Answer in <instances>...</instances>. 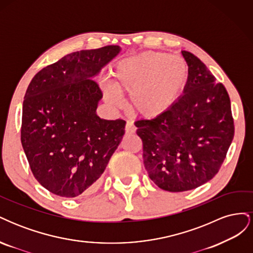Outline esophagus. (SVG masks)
Returning a JSON list of instances; mask_svg holds the SVG:
<instances>
[{
    "instance_id": "obj_1",
    "label": "esophagus",
    "mask_w": 253,
    "mask_h": 253,
    "mask_svg": "<svg viewBox=\"0 0 253 253\" xmlns=\"http://www.w3.org/2000/svg\"><path fill=\"white\" fill-rule=\"evenodd\" d=\"M136 131V126L132 121H127L126 126V134H133Z\"/></svg>"
}]
</instances>
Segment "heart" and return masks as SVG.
Listing matches in <instances>:
<instances>
[{
    "label": "heart",
    "instance_id": "heart-1",
    "mask_svg": "<svg viewBox=\"0 0 253 253\" xmlns=\"http://www.w3.org/2000/svg\"><path fill=\"white\" fill-rule=\"evenodd\" d=\"M188 82V67L180 58L145 51L118 61L112 73V85L105 84L103 90L113 104L118 102L121 95L131 94V111L153 119L173 108Z\"/></svg>",
    "mask_w": 253,
    "mask_h": 253
}]
</instances>
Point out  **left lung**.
Instances as JSON below:
<instances>
[{"instance_id": "obj_1", "label": "left lung", "mask_w": 253, "mask_h": 253, "mask_svg": "<svg viewBox=\"0 0 253 253\" xmlns=\"http://www.w3.org/2000/svg\"><path fill=\"white\" fill-rule=\"evenodd\" d=\"M181 53L189 72L183 95L162 116L135 122L149 177L169 192L192 190L212 179L234 136L225 86L193 53Z\"/></svg>"}]
</instances>
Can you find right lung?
Here are the masks:
<instances>
[{
    "instance_id": "obj_1",
    "label": "right lung",
    "mask_w": 253,
    "mask_h": 253,
    "mask_svg": "<svg viewBox=\"0 0 253 253\" xmlns=\"http://www.w3.org/2000/svg\"><path fill=\"white\" fill-rule=\"evenodd\" d=\"M120 50L108 45L72 52L29 83L21 142L35 178L53 194L93 192L125 135V120L96 114L102 91L94 80Z\"/></svg>"
}]
</instances>
